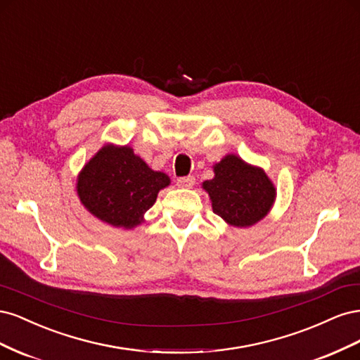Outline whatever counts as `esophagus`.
Here are the masks:
<instances>
[{
  "label": "esophagus",
  "mask_w": 360,
  "mask_h": 360,
  "mask_svg": "<svg viewBox=\"0 0 360 360\" xmlns=\"http://www.w3.org/2000/svg\"><path fill=\"white\" fill-rule=\"evenodd\" d=\"M195 184V177L193 176H186V177H180L177 180V186L180 188H192Z\"/></svg>",
  "instance_id": "esophagus-1"
}]
</instances>
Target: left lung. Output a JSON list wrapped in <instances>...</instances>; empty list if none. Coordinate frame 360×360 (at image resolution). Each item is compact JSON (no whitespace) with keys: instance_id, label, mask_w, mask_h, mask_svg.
Here are the masks:
<instances>
[{"instance_id":"8db88e82","label":"left lung","mask_w":360,"mask_h":360,"mask_svg":"<svg viewBox=\"0 0 360 360\" xmlns=\"http://www.w3.org/2000/svg\"><path fill=\"white\" fill-rule=\"evenodd\" d=\"M213 213L234 226H250L263 219L275 201L276 191L266 172L234 155L214 165V179L205 180Z\"/></svg>"}]
</instances>
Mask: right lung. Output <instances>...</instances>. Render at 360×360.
I'll return each instance as SVG.
<instances>
[{"instance_id": "1", "label": "right lung", "mask_w": 360, "mask_h": 360, "mask_svg": "<svg viewBox=\"0 0 360 360\" xmlns=\"http://www.w3.org/2000/svg\"><path fill=\"white\" fill-rule=\"evenodd\" d=\"M169 184L167 174L153 171L130 147L105 146L78 179L81 202L101 221L134 228Z\"/></svg>"}]
</instances>
